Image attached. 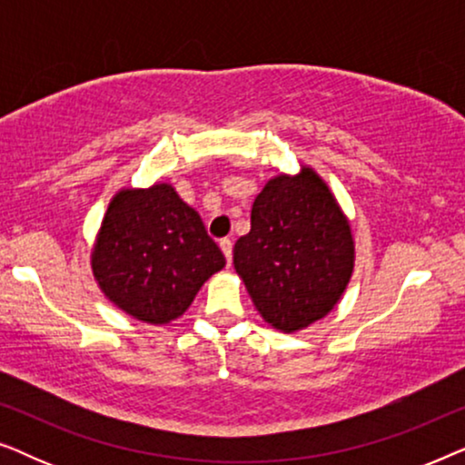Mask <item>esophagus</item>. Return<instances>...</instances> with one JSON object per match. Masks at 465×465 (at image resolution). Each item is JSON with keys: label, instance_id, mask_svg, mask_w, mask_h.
Returning a JSON list of instances; mask_svg holds the SVG:
<instances>
[{"label": "esophagus", "instance_id": "esophagus-1", "mask_svg": "<svg viewBox=\"0 0 465 465\" xmlns=\"http://www.w3.org/2000/svg\"><path fill=\"white\" fill-rule=\"evenodd\" d=\"M220 250L224 252L226 262L231 264V260H232V241L231 239H220Z\"/></svg>", "mask_w": 465, "mask_h": 465}]
</instances>
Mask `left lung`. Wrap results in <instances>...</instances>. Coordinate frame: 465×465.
I'll list each match as a JSON object with an SVG mask.
<instances>
[{"mask_svg":"<svg viewBox=\"0 0 465 465\" xmlns=\"http://www.w3.org/2000/svg\"><path fill=\"white\" fill-rule=\"evenodd\" d=\"M232 264L253 307L279 332H298L339 304L353 275L351 224L328 183L307 164L279 173L252 205V228Z\"/></svg>","mask_w":465,"mask_h":465,"instance_id":"1","label":"left lung"}]
</instances>
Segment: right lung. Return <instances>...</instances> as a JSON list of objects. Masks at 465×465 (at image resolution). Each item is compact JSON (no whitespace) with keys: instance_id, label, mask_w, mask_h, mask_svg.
<instances>
[{"instance_id":"right-lung-1","label":"right lung","mask_w":465,"mask_h":465,"mask_svg":"<svg viewBox=\"0 0 465 465\" xmlns=\"http://www.w3.org/2000/svg\"><path fill=\"white\" fill-rule=\"evenodd\" d=\"M224 264L201 215L167 182L118 190L91 252L94 282L107 301L152 326L186 313Z\"/></svg>"}]
</instances>
